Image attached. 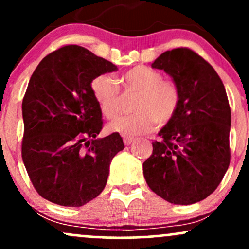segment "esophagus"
<instances>
[{"instance_id":"1","label":"esophagus","mask_w":249,"mask_h":249,"mask_svg":"<svg viewBox=\"0 0 249 249\" xmlns=\"http://www.w3.org/2000/svg\"><path fill=\"white\" fill-rule=\"evenodd\" d=\"M132 142H133L132 137H124V144L125 145H130Z\"/></svg>"}]
</instances>
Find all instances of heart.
<instances>
[{
    "label": "heart",
    "instance_id": "1",
    "mask_svg": "<svg viewBox=\"0 0 249 249\" xmlns=\"http://www.w3.org/2000/svg\"><path fill=\"white\" fill-rule=\"evenodd\" d=\"M126 91L137 92L133 115L121 117L108 124L111 132L137 136L152 131L156 124L165 126L173 121L181 102L179 85L164 79L160 71L147 67H136L119 78ZM91 91L103 116L113 119L121 112L122 95L117 83L107 75H99L91 81Z\"/></svg>",
    "mask_w": 249,
    "mask_h": 249
}]
</instances>
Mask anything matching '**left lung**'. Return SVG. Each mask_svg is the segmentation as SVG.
<instances>
[{"label":"left lung","mask_w":249,"mask_h":249,"mask_svg":"<svg viewBox=\"0 0 249 249\" xmlns=\"http://www.w3.org/2000/svg\"><path fill=\"white\" fill-rule=\"evenodd\" d=\"M179 85L173 121L153 142L142 164L148 187L171 204L192 205L212 194L230 166L231 107L224 83L210 63L188 48L165 51L152 63Z\"/></svg>","instance_id":"1"}]
</instances>
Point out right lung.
Returning a JSON list of instances; mask_svg holds the SVG:
<instances>
[{
    "instance_id": "obj_1",
    "label": "right lung",
    "mask_w": 249,
    "mask_h": 249,
    "mask_svg": "<svg viewBox=\"0 0 249 249\" xmlns=\"http://www.w3.org/2000/svg\"><path fill=\"white\" fill-rule=\"evenodd\" d=\"M115 70L71 44L45 56L31 75L22 102V159L42 198L79 207L104 190L111 160L125 146L118 132L96 138L103 119L90 85Z\"/></svg>"
}]
</instances>
